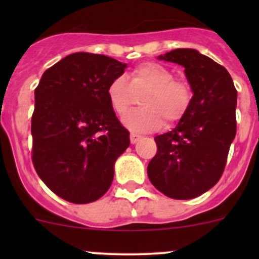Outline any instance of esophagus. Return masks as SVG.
Masks as SVG:
<instances>
[{
    "mask_svg": "<svg viewBox=\"0 0 259 259\" xmlns=\"http://www.w3.org/2000/svg\"><path fill=\"white\" fill-rule=\"evenodd\" d=\"M139 139H140L139 135H137V134H130V143H132V144H135V143H137Z\"/></svg>",
    "mask_w": 259,
    "mask_h": 259,
    "instance_id": "1",
    "label": "esophagus"
}]
</instances>
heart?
Returning a JSON list of instances; mask_svg holds the SVG:
<instances>
[{
    "label": "heart",
    "mask_w": 259,
    "mask_h": 259,
    "mask_svg": "<svg viewBox=\"0 0 259 259\" xmlns=\"http://www.w3.org/2000/svg\"><path fill=\"white\" fill-rule=\"evenodd\" d=\"M143 95V108L126 115L125 126L134 133H150L161 125L179 122L189 111L194 99L190 83L176 79L168 67L156 62H142L130 71L127 80L116 76L106 88L110 108L117 116H124L134 105L135 95Z\"/></svg>",
    "instance_id": "heart-1"
}]
</instances>
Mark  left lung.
Segmentation results:
<instances>
[{"mask_svg":"<svg viewBox=\"0 0 259 259\" xmlns=\"http://www.w3.org/2000/svg\"><path fill=\"white\" fill-rule=\"evenodd\" d=\"M184 67L194 93L188 114L171 132L154 138L151 184L173 199L199 197L218 183L236 137L237 90L226 67L193 49L159 56Z\"/></svg>","mask_w":259,"mask_h":259,"instance_id":"obj_1","label":"left lung"}]
</instances>
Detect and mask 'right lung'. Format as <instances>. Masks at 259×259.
Masks as SVG:
<instances>
[{"instance_id": "obj_1", "label": "right lung", "mask_w": 259, "mask_h": 259, "mask_svg": "<svg viewBox=\"0 0 259 259\" xmlns=\"http://www.w3.org/2000/svg\"><path fill=\"white\" fill-rule=\"evenodd\" d=\"M126 64L76 52L44 72L31 119L32 163L50 190L75 204L103 197L114 163L130 144L129 132L110 108L106 88Z\"/></svg>"}]
</instances>
